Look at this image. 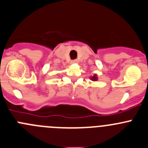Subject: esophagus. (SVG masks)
Instances as JSON below:
<instances>
[{"mask_svg":"<svg viewBox=\"0 0 148 148\" xmlns=\"http://www.w3.org/2000/svg\"><path fill=\"white\" fill-rule=\"evenodd\" d=\"M71 64H77V63H78V61L77 60H73V61H71Z\"/></svg>","mask_w":148,"mask_h":148,"instance_id":"1","label":"esophagus"}]
</instances>
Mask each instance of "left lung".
<instances>
[{"mask_svg": "<svg viewBox=\"0 0 148 148\" xmlns=\"http://www.w3.org/2000/svg\"><path fill=\"white\" fill-rule=\"evenodd\" d=\"M90 79L92 80V81H97V74H94V76H93V77H92L91 78H90Z\"/></svg>", "mask_w": 148, "mask_h": 148, "instance_id": "obj_1", "label": "left lung"}]
</instances>
